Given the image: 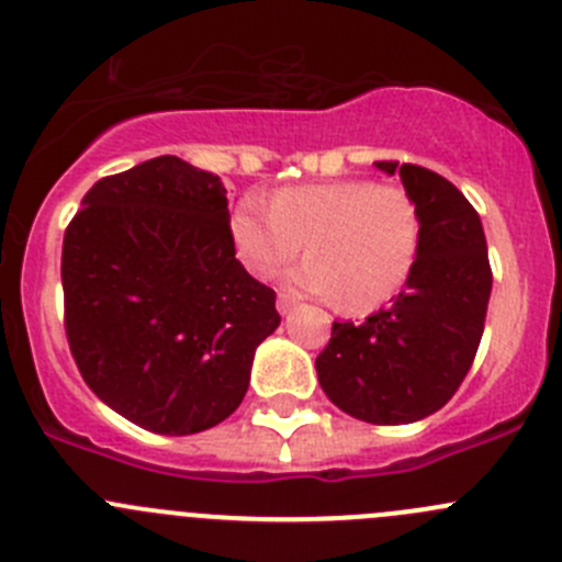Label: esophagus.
<instances>
[{
    "mask_svg": "<svg viewBox=\"0 0 562 562\" xmlns=\"http://www.w3.org/2000/svg\"><path fill=\"white\" fill-rule=\"evenodd\" d=\"M293 307H296V296H291V293H280V296H277V311H280L282 316H288Z\"/></svg>",
    "mask_w": 562,
    "mask_h": 562,
    "instance_id": "1",
    "label": "esophagus"
}]
</instances>
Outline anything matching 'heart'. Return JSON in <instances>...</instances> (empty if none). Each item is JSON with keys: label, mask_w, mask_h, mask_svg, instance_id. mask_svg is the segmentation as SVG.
<instances>
[{"label": "heart", "mask_w": 562, "mask_h": 562, "mask_svg": "<svg viewBox=\"0 0 562 562\" xmlns=\"http://www.w3.org/2000/svg\"><path fill=\"white\" fill-rule=\"evenodd\" d=\"M233 240L246 269L269 280L307 249L291 282L340 299L352 313L400 293L416 266L422 218L402 186L333 180L280 188L266 204L246 196L233 210Z\"/></svg>", "instance_id": "1"}]
</instances>
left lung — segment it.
Segmentation results:
<instances>
[{
  "label": "left lung",
  "instance_id": "obj_1",
  "mask_svg": "<svg viewBox=\"0 0 562 562\" xmlns=\"http://www.w3.org/2000/svg\"><path fill=\"white\" fill-rule=\"evenodd\" d=\"M400 171L422 218L416 266L391 307L363 324H333L316 358L333 405L369 424H411L447 405L469 374L485 329L491 263L482 222L449 180L413 162Z\"/></svg>",
  "mask_w": 562,
  "mask_h": 562
}]
</instances>
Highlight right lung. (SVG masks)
<instances>
[{
  "mask_svg": "<svg viewBox=\"0 0 562 562\" xmlns=\"http://www.w3.org/2000/svg\"><path fill=\"white\" fill-rule=\"evenodd\" d=\"M66 338L108 407L157 435L233 416L277 293L235 260L227 188L175 155L102 177L63 235Z\"/></svg>",
  "mask_w": 562,
  "mask_h": 562,
  "instance_id": "right-lung-1",
  "label": "right lung"
}]
</instances>
